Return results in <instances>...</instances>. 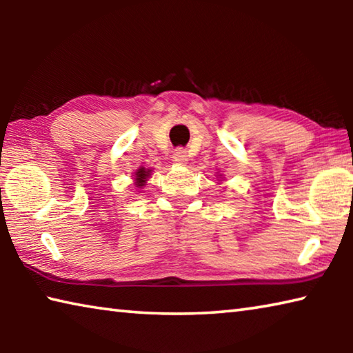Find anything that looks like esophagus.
Returning a JSON list of instances; mask_svg holds the SVG:
<instances>
[{
    "label": "esophagus",
    "mask_w": 353,
    "mask_h": 353,
    "mask_svg": "<svg viewBox=\"0 0 353 353\" xmlns=\"http://www.w3.org/2000/svg\"><path fill=\"white\" fill-rule=\"evenodd\" d=\"M172 162H174L176 165H185L188 162V155H187V151L182 148H179L174 151V154H172Z\"/></svg>",
    "instance_id": "1"
}]
</instances>
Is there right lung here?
<instances>
[{"mask_svg":"<svg viewBox=\"0 0 353 353\" xmlns=\"http://www.w3.org/2000/svg\"><path fill=\"white\" fill-rule=\"evenodd\" d=\"M151 171L152 170H146L145 166H140L139 170L135 172V185L139 188H143L146 185L148 177H151Z\"/></svg>","mask_w":353,"mask_h":353,"instance_id":"right-lung-1","label":"right lung"}]
</instances>
